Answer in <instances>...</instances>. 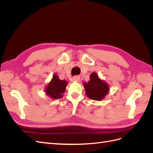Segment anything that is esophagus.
I'll return each instance as SVG.
<instances>
[{"label":"esophagus","instance_id":"esophagus-1","mask_svg":"<svg viewBox=\"0 0 153 153\" xmlns=\"http://www.w3.org/2000/svg\"><path fill=\"white\" fill-rule=\"evenodd\" d=\"M73 80L74 81H76V82H80V78L79 76H74V77L73 78Z\"/></svg>","mask_w":153,"mask_h":153}]
</instances>
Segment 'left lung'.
<instances>
[{"label": "left lung", "mask_w": 153, "mask_h": 153, "mask_svg": "<svg viewBox=\"0 0 153 153\" xmlns=\"http://www.w3.org/2000/svg\"><path fill=\"white\" fill-rule=\"evenodd\" d=\"M83 85L88 98L93 100H102L109 91L108 84L101 80L96 73H92L90 80L87 83L85 82Z\"/></svg>", "instance_id": "obj_1"}]
</instances>
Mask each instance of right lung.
<instances>
[{"label":"right lung","instance_id":"add662e5","mask_svg":"<svg viewBox=\"0 0 153 153\" xmlns=\"http://www.w3.org/2000/svg\"><path fill=\"white\" fill-rule=\"evenodd\" d=\"M68 82L59 79V76L54 74L52 79L45 88L47 95L52 99H59L62 97V94L65 92Z\"/></svg>","mask_w":153,"mask_h":153}]
</instances>
